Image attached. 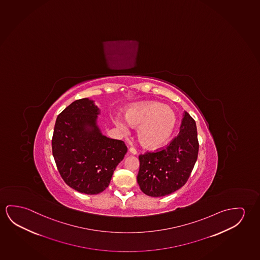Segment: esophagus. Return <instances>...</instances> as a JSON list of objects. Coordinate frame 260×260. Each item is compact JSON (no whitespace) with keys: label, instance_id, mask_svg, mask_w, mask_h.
<instances>
[{"label":"esophagus","instance_id":"34e87169","mask_svg":"<svg viewBox=\"0 0 260 260\" xmlns=\"http://www.w3.org/2000/svg\"><path fill=\"white\" fill-rule=\"evenodd\" d=\"M128 151L131 152V153H132V154H133V155H137V153H138V152H137L136 149H135V148H129V149H128Z\"/></svg>","mask_w":260,"mask_h":260}]
</instances>
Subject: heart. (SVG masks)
<instances>
[{"instance_id":"obj_1","label":"heart","mask_w":260,"mask_h":260,"mask_svg":"<svg viewBox=\"0 0 260 260\" xmlns=\"http://www.w3.org/2000/svg\"><path fill=\"white\" fill-rule=\"evenodd\" d=\"M126 120L134 127L140 145L148 149H156L168 144L177 126V115L172 109L159 102H144L127 110ZM115 123L122 132L128 131L127 124L121 119Z\"/></svg>"}]
</instances>
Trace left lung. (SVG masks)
<instances>
[{
    "instance_id": "left-lung-1",
    "label": "left lung",
    "mask_w": 260,
    "mask_h": 260,
    "mask_svg": "<svg viewBox=\"0 0 260 260\" xmlns=\"http://www.w3.org/2000/svg\"><path fill=\"white\" fill-rule=\"evenodd\" d=\"M199 150L196 120L183 113L179 134L165 148L139 156L138 184L145 194L161 197L184 186L194 167Z\"/></svg>"
}]
</instances>
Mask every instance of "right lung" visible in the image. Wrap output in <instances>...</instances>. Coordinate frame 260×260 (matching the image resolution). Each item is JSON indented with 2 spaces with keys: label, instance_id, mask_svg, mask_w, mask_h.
I'll use <instances>...</instances> for the list:
<instances>
[{
  "label": "right lung",
  "instance_id": "add662e5",
  "mask_svg": "<svg viewBox=\"0 0 260 260\" xmlns=\"http://www.w3.org/2000/svg\"><path fill=\"white\" fill-rule=\"evenodd\" d=\"M99 113L93 101H75L57 116L53 133V156L60 176L70 187L85 194H97L108 187L128 150L122 140L101 133Z\"/></svg>",
  "mask_w": 260,
  "mask_h": 260
}]
</instances>
